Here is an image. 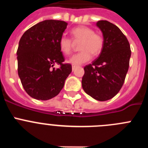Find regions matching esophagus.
<instances>
[{
	"label": "esophagus",
	"instance_id": "1",
	"mask_svg": "<svg viewBox=\"0 0 148 148\" xmlns=\"http://www.w3.org/2000/svg\"><path fill=\"white\" fill-rule=\"evenodd\" d=\"M78 67V66H75V65H73V66H72V69H73V70H74L75 69V68Z\"/></svg>",
	"mask_w": 148,
	"mask_h": 148
}]
</instances>
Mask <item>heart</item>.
<instances>
[{
    "label": "heart",
    "mask_w": 148,
    "mask_h": 148,
    "mask_svg": "<svg viewBox=\"0 0 148 148\" xmlns=\"http://www.w3.org/2000/svg\"><path fill=\"white\" fill-rule=\"evenodd\" d=\"M72 38L75 42L80 41L79 49L81 52L74 55L70 58L69 62L75 65H79L90 61L92 53L97 56L101 52L104 47V38L94 29L86 26L73 28L71 30ZM71 38L62 35L59 40V47L65 55H70L73 50L74 43Z\"/></svg>",
    "instance_id": "b5f03b06"
}]
</instances>
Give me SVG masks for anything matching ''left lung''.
I'll return each mask as SVG.
<instances>
[{
  "instance_id": "8db88e82",
  "label": "left lung",
  "mask_w": 148,
  "mask_h": 148,
  "mask_svg": "<svg viewBox=\"0 0 148 148\" xmlns=\"http://www.w3.org/2000/svg\"><path fill=\"white\" fill-rule=\"evenodd\" d=\"M97 27L104 37V47L92 64L84 67L82 87L95 100L113 98L125 82L131 50L129 41L118 27L108 21H99Z\"/></svg>"
}]
</instances>
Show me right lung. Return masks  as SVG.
<instances>
[{"label":"right lung","mask_w":148,"mask_h":148,"mask_svg":"<svg viewBox=\"0 0 148 148\" xmlns=\"http://www.w3.org/2000/svg\"><path fill=\"white\" fill-rule=\"evenodd\" d=\"M67 23L46 20L27 29L21 38L17 50L18 73L29 95L38 100H49L58 95L72 72L64 64L59 40ZM58 63L60 67L55 69Z\"/></svg>","instance_id":"obj_1"}]
</instances>
